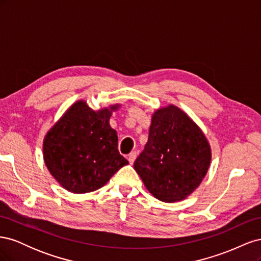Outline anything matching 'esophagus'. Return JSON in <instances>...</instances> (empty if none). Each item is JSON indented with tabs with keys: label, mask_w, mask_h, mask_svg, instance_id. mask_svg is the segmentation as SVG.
Wrapping results in <instances>:
<instances>
[{
	"label": "esophagus",
	"mask_w": 261,
	"mask_h": 261,
	"mask_svg": "<svg viewBox=\"0 0 261 261\" xmlns=\"http://www.w3.org/2000/svg\"><path fill=\"white\" fill-rule=\"evenodd\" d=\"M136 158H137V152H136V151H132V152L128 154L127 159H128L129 163H130V164H133V163H134V161L136 160Z\"/></svg>",
	"instance_id": "obj_1"
}]
</instances>
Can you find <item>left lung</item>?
I'll return each instance as SVG.
<instances>
[{
  "label": "left lung",
  "mask_w": 261,
  "mask_h": 261,
  "mask_svg": "<svg viewBox=\"0 0 261 261\" xmlns=\"http://www.w3.org/2000/svg\"><path fill=\"white\" fill-rule=\"evenodd\" d=\"M211 149L201 129L174 106L152 115L148 141L134 169L156 199H185L207 174Z\"/></svg>",
  "instance_id": "obj_1"
}]
</instances>
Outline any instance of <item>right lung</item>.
Listing matches in <instances>:
<instances>
[{
	"mask_svg": "<svg viewBox=\"0 0 261 261\" xmlns=\"http://www.w3.org/2000/svg\"><path fill=\"white\" fill-rule=\"evenodd\" d=\"M118 105L93 111L85 101L70 107L43 140V159L52 176L70 193L97 191L128 161L117 149L110 117Z\"/></svg>",
	"mask_w": 261,
	"mask_h": 261,
	"instance_id": "obj_1",
	"label": "right lung"
}]
</instances>
